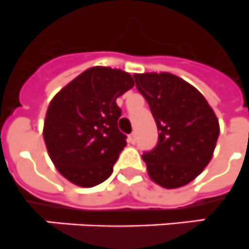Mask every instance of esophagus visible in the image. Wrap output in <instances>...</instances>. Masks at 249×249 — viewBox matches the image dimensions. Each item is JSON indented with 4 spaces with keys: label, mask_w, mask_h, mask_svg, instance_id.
<instances>
[{
    "label": "esophagus",
    "mask_w": 249,
    "mask_h": 249,
    "mask_svg": "<svg viewBox=\"0 0 249 249\" xmlns=\"http://www.w3.org/2000/svg\"><path fill=\"white\" fill-rule=\"evenodd\" d=\"M129 140H130V142H131V144H135V142H136V131H133V133L130 134Z\"/></svg>",
    "instance_id": "esophagus-1"
}]
</instances>
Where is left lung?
I'll use <instances>...</instances> for the list:
<instances>
[{
    "label": "left lung",
    "mask_w": 249,
    "mask_h": 249,
    "mask_svg": "<svg viewBox=\"0 0 249 249\" xmlns=\"http://www.w3.org/2000/svg\"><path fill=\"white\" fill-rule=\"evenodd\" d=\"M158 125L155 149L144 152L150 178L165 189L187 185L211 161L219 135L213 109L195 87L171 73L134 74Z\"/></svg>",
    "instance_id": "obj_1"
}]
</instances>
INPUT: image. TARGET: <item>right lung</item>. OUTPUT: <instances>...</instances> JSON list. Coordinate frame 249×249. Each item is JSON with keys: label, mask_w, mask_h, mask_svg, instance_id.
<instances>
[{"label": "right lung", "mask_w": 249, "mask_h": 249, "mask_svg": "<svg viewBox=\"0 0 249 249\" xmlns=\"http://www.w3.org/2000/svg\"><path fill=\"white\" fill-rule=\"evenodd\" d=\"M133 87L126 71L93 67L49 103L44 142L54 166L71 183L93 187L111 175L126 146V135L118 129L122 110L116 99Z\"/></svg>", "instance_id": "1"}]
</instances>
